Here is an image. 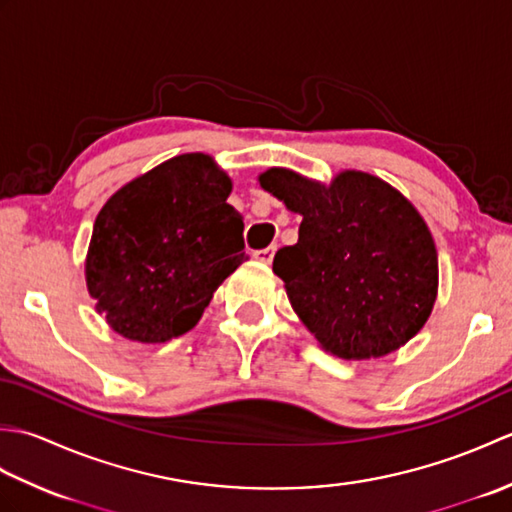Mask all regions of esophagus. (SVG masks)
I'll list each match as a JSON object with an SVG mask.
<instances>
[{"label": "esophagus", "mask_w": 512, "mask_h": 512, "mask_svg": "<svg viewBox=\"0 0 512 512\" xmlns=\"http://www.w3.org/2000/svg\"><path fill=\"white\" fill-rule=\"evenodd\" d=\"M275 250H277V246L255 250V259H257V262H262V264H270V262H273V257H275Z\"/></svg>", "instance_id": "obj_1"}]
</instances>
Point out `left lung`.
I'll list each match as a JSON object with an SVG mask.
<instances>
[{
  "label": "left lung",
  "instance_id": "obj_1",
  "mask_svg": "<svg viewBox=\"0 0 512 512\" xmlns=\"http://www.w3.org/2000/svg\"><path fill=\"white\" fill-rule=\"evenodd\" d=\"M257 180L301 215L297 244L277 250L273 273L321 350L367 361L422 330L438 297V250L405 195L356 169L330 184L286 167Z\"/></svg>",
  "mask_w": 512,
  "mask_h": 512
}]
</instances>
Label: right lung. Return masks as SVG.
Listing matches in <instances>:
<instances>
[{
	"label": "right lung",
	"instance_id": "right-lung-1",
	"mask_svg": "<svg viewBox=\"0 0 512 512\" xmlns=\"http://www.w3.org/2000/svg\"><path fill=\"white\" fill-rule=\"evenodd\" d=\"M233 180L209 154H182L123 184L94 220L85 284L107 325L138 343L189 332L246 262Z\"/></svg>",
	"mask_w": 512,
	"mask_h": 512
}]
</instances>
